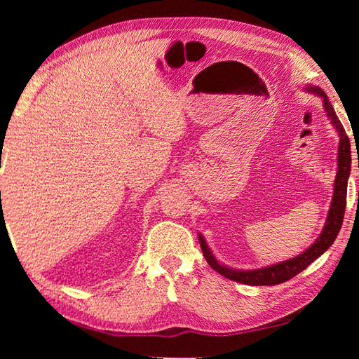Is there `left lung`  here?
Segmentation results:
<instances>
[{"mask_svg": "<svg viewBox=\"0 0 359 359\" xmlns=\"http://www.w3.org/2000/svg\"><path fill=\"white\" fill-rule=\"evenodd\" d=\"M307 93L316 94L323 98L324 102V109L327 112V117L330 118L332 125L337 129L339 134V147H338V171L337 177H334V188H333V197L330 203L329 215L325 219V225L323 228V233L319 234V238L311 243V245L301 253L299 256L288 259V261H282L278 264H273L269 266H264V269H256V270H234L230 266H225L217 259L212 256L211 250L208 248L207 242H205L203 236L199 234V242L202 253L207 259V262L212 270H216L219 274H222L226 279L241 282V284L247 285H276L282 284L288 279L294 278L296 274H299L302 270H306L307 266L316 261V259L321 256L324 251L329 250V247L337 239V236L342 226V219H344V211H346V201H347V180L350 174V166H352V156H350V140L344 131V126L341 125V121L334 112L333 106L330 104L329 98H327L325 93L318 86L309 85L304 88Z\"/></svg>", "mask_w": 359, "mask_h": 359, "instance_id": "left-lung-1", "label": "left lung"}]
</instances>
